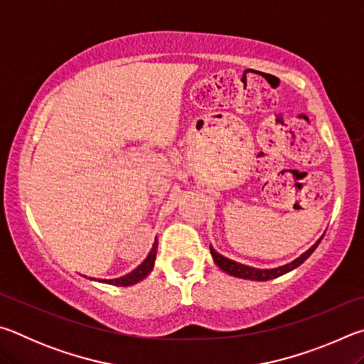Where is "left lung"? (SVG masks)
<instances>
[{
  "label": "left lung",
  "instance_id": "left-lung-1",
  "mask_svg": "<svg viewBox=\"0 0 364 364\" xmlns=\"http://www.w3.org/2000/svg\"><path fill=\"white\" fill-rule=\"evenodd\" d=\"M323 236H324V234H323ZM323 236L319 237L310 249L305 250L300 257L295 258V260H292L291 263H286V264H282V267H278V268H254V267H249V264L234 262V260H231V258L218 254V252L215 250L212 245H210V254L213 257V262L217 263V267L220 269H223L225 273L234 276V278L250 279V281H269V279L279 278V276L286 274V273H289V271H292L297 267H300V264L304 263L306 258L313 254V252H315V249L318 247V244L321 242Z\"/></svg>",
  "mask_w": 364,
  "mask_h": 364
}]
</instances>
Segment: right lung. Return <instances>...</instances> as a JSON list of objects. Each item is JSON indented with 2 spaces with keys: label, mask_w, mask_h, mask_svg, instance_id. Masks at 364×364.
Listing matches in <instances>:
<instances>
[{
  "label": "right lung",
  "mask_w": 364,
  "mask_h": 364,
  "mask_svg": "<svg viewBox=\"0 0 364 364\" xmlns=\"http://www.w3.org/2000/svg\"><path fill=\"white\" fill-rule=\"evenodd\" d=\"M157 237L156 241L152 244V249L147 257L144 258V262L138 264L136 268L130 273L125 274V276H120V278H115V279H100V278H88L91 281H97V282H104V284H112V286H119V287H128V286H133L136 284V282L143 281L147 274L151 273L152 268H154V262H156V255H157ZM86 278V276H85Z\"/></svg>",
  "instance_id": "add662e5"
}]
</instances>
